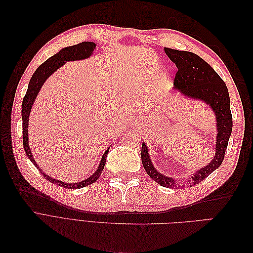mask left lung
<instances>
[{
  "label": "left lung",
  "instance_id": "8db88e82",
  "mask_svg": "<svg viewBox=\"0 0 253 253\" xmlns=\"http://www.w3.org/2000/svg\"><path fill=\"white\" fill-rule=\"evenodd\" d=\"M165 51L178 68L174 79V88L178 89L182 95L189 98L198 99L209 104L216 117L215 156L209 165L196 171L192 177L188 179L186 186L193 187L208 177L223 163L228 141L232 132L230 98L223 79L201 57L190 51L168 47L165 48ZM141 160L145 172L158 185L171 189L179 188L174 178L168 177L155 169L151 163L148 147L144 142H142L141 147Z\"/></svg>",
  "mask_w": 253,
  "mask_h": 253
}]
</instances>
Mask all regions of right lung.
Listing matches in <instances>:
<instances>
[{
  "label": "right lung",
  "instance_id": "add662e5",
  "mask_svg": "<svg viewBox=\"0 0 253 253\" xmlns=\"http://www.w3.org/2000/svg\"><path fill=\"white\" fill-rule=\"evenodd\" d=\"M96 47V44L93 42H82L79 44L73 45V46H68L63 49H61L59 52H57L56 55H53L49 59L45 61L44 63H42L39 67L37 68L36 72L34 73L32 79L29 81L28 84V88L26 91V95L23 99L22 102V122H23V147H24L25 153L27 157L32 160V163L35 165L36 168H38V170L40 171V173L46 178L48 181L56 183V185L66 188V189H80L83 187H86L87 185H90V183L95 182L99 176L101 175L103 168L105 165V160L106 156H108L109 149L104 152V154L101 158V162L99 164V167L97 171L90 175L88 178L84 179L79 182H74V183H67L64 181H60L57 179H53L50 176L45 174L39 167H38V164L36 163V160L33 157L32 151H30L29 148V143H28V121H29V114L30 111H32V106L36 100L37 95L39 94V91L44 84V82L46 81V79L49 77V76L55 73L59 67L65 64L68 61H75V60H82V59H86L91 56L94 49Z\"/></svg>",
  "mask_w": 253,
  "mask_h": 253
}]
</instances>
